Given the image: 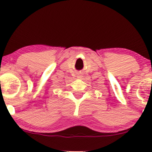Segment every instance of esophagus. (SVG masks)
I'll use <instances>...</instances> for the list:
<instances>
[{
	"mask_svg": "<svg viewBox=\"0 0 152 152\" xmlns=\"http://www.w3.org/2000/svg\"><path fill=\"white\" fill-rule=\"evenodd\" d=\"M78 78H81V74H78Z\"/></svg>",
	"mask_w": 152,
	"mask_h": 152,
	"instance_id": "obj_1",
	"label": "esophagus"
}]
</instances>
